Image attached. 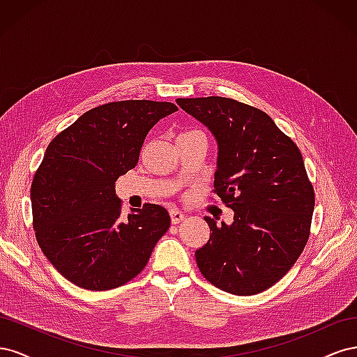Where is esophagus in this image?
<instances>
[{"mask_svg":"<svg viewBox=\"0 0 357 357\" xmlns=\"http://www.w3.org/2000/svg\"><path fill=\"white\" fill-rule=\"evenodd\" d=\"M169 215H171V222L172 223H180L183 219L186 218V214L183 213V211H180V210H177V208L169 210Z\"/></svg>","mask_w":357,"mask_h":357,"instance_id":"esophagus-1","label":"esophagus"}]
</instances>
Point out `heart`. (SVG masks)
Masks as SVG:
<instances>
[{"label": "heart", "instance_id": "b5f03b06", "mask_svg": "<svg viewBox=\"0 0 357 357\" xmlns=\"http://www.w3.org/2000/svg\"><path fill=\"white\" fill-rule=\"evenodd\" d=\"M192 132H197V131H189V132H185V134H181V135H186V134H192Z\"/></svg>", "mask_w": 357, "mask_h": 357}]
</instances>
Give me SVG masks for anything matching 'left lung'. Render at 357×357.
Wrapping results in <instances>:
<instances>
[{
    "mask_svg": "<svg viewBox=\"0 0 357 357\" xmlns=\"http://www.w3.org/2000/svg\"><path fill=\"white\" fill-rule=\"evenodd\" d=\"M218 143L214 189L231 225L205 215L210 240L195 252L201 274L234 295L261 294L304 250L314 190L296 144L262 110L222 96L178 98Z\"/></svg>",
    "mask_w": 357,
    "mask_h": 357,
    "instance_id": "obj_1",
    "label": "left lung"
}]
</instances>
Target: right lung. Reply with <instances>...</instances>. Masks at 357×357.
Listing matches in <instances>:
<instances>
[{
  "label": "right lung",
  "instance_id": "add662e5",
  "mask_svg": "<svg viewBox=\"0 0 357 357\" xmlns=\"http://www.w3.org/2000/svg\"><path fill=\"white\" fill-rule=\"evenodd\" d=\"M177 105L149 100L109 102L82 114L52 139L31 186L41 252L68 282L110 290L143 271L169 228L156 204L121 219L114 181L132 169L144 138Z\"/></svg>",
  "mask_w": 357,
  "mask_h": 357
}]
</instances>
